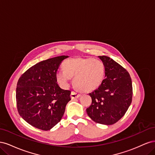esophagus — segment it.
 Returning a JSON list of instances; mask_svg holds the SVG:
<instances>
[{
    "label": "esophagus",
    "instance_id": "1",
    "mask_svg": "<svg viewBox=\"0 0 155 155\" xmlns=\"http://www.w3.org/2000/svg\"><path fill=\"white\" fill-rule=\"evenodd\" d=\"M81 96L80 94L77 92H74V91H72L71 92V94H70V96H71V98L72 100L77 99V98L79 97V96Z\"/></svg>",
    "mask_w": 155,
    "mask_h": 155
}]
</instances>
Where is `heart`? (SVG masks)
Wrapping results in <instances>:
<instances>
[{"label":"heart","mask_w":155,"mask_h":155,"mask_svg":"<svg viewBox=\"0 0 155 155\" xmlns=\"http://www.w3.org/2000/svg\"><path fill=\"white\" fill-rule=\"evenodd\" d=\"M64 70H58L55 74L58 83L63 88L68 86L70 78L79 91L89 92L95 91L104 81L105 67L101 60L90 58H74L63 64Z\"/></svg>","instance_id":"1"}]
</instances>
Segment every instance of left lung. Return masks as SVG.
<instances>
[{
    "label": "left lung",
    "instance_id": "8db88e82",
    "mask_svg": "<svg viewBox=\"0 0 155 155\" xmlns=\"http://www.w3.org/2000/svg\"><path fill=\"white\" fill-rule=\"evenodd\" d=\"M105 67V78L101 85L89 94L91 106L86 109L96 123L112 125L120 120L129 107L133 97L132 81L129 72L105 55L98 56Z\"/></svg>",
    "mask_w": 155,
    "mask_h": 155
}]
</instances>
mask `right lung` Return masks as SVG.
<instances>
[{
  "mask_svg": "<svg viewBox=\"0 0 155 155\" xmlns=\"http://www.w3.org/2000/svg\"><path fill=\"white\" fill-rule=\"evenodd\" d=\"M67 55L43 61L30 67L20 77L16 88L18 114L37 129L48 130L61 120L70 101V91L58 85L55 74Z\"/></svg>",
  "mask_w": 155,
  "mask_h": 155,
  "instance_id": "1",
  "label": "right lung"
}]
</instances>
